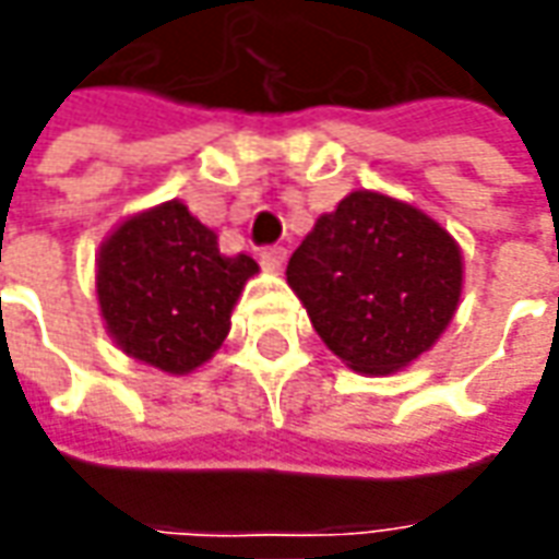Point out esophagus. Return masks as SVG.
<instances>
[{
	"instance_id": "esophagus-1",
	"label": "esophagus",
	"mask_w": 559,
	"mask_h": 559,
	"mask_svg": "<svg viewBox=\"0 0 559 559\" xmlns=\"http://www.w3.org/2000/svg\"><path fill=\"white\" fill-rule=\"evenodd\" d=\"M260 260H263L265 269H272V272H278L284 260H287V250L278 248V245H272V248L260 250Z\"/></svg>"
}]
</instances>
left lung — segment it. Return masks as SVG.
Wrapping results in <instances>:
<instances>
[{"instance_id":"1","label":"left lung","mask_w":559,"mask_h":559,"mask_svg":"<svg viewBox=\"0 0 559 559\" xmlns=\"http://www.w3.org/2000/svg\"><path fill=\"white\" fill-rule=\"evenodd\" d=\"M318 336L358 370L385 376L438 343L462 294V253L431 216L352 192L287 263Z\"/></svg>"}]
</instances>
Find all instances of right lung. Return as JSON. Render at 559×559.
Segmentation results:
<instances>
[{
  "label": "right lung",
  "mask_w": 559,
  "mask_h": 559,
  "mask_svg": "<svg viewBox=\"0 0 559 559\" xmlns=\"http://www.w3.org/2000/svg\"><path fill=\"white\" fill-rule=\"evenodd\" d=\"M257 272L248 253L223 257L216 235L180 201L124 219L100 248L97 299L124 355L189 373L229 333V314Z\"/></svg>",
  "instance_id": "1"
}]
</instances>
